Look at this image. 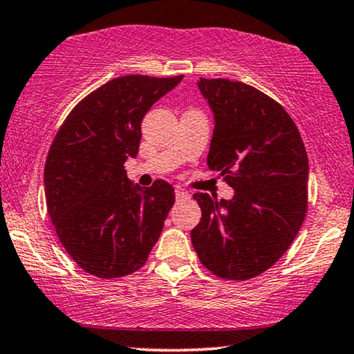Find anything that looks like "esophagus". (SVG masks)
I'll use <instances>...</instances> for the list:
<instances>
[{"mask_svg": "<svg viewBox=\"0 0 354 354\" xmlns=\"http://www.w3.org/2000/svg\"><path fill=\"white\" fill-rule=\"evenodd\" d=\"M174 194H176V199H187V197H189V194H187V192L181 191V189L174 191Z\"/></svg>", "mask_w": 354, "mask_h": 354, "instance_id": "obj_1", "label": "esophagus"}]
</instances>
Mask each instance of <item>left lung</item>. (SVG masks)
Returning a JSON list of instances; mask_svg holds the SVG:
<instances>
[{
  "mask_svg": "<svg viewBox=\"0 0 354 354\" xmlns=\"http://www.w3.org/2000/svg\"><path fill=\"white\" fill-rule=\"evenodd\" d=\"M197 87L215 122L207 165L234 196H192L202 218L191 241L212 273L249 280L283 256L303 225L308 153L288 113L266 93L228 79L201 77Z\"/></svg>",
  "mask_w": 354,
  "mask_h": 354,
  "instance_id": "8db88e82",
  "label": "left lung"
}]
</instances>
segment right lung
<instances>
[{
  "instance_id": "obj_1",
  "label": "right lung",
  "mask_w": 354,
  "mask_h": 354,
  "mask_svg": "<svg viewBox=\"0 0 354 354\" xmlns=\"http://www.w3.org/2000/svg\"><path fill=\"white\" fill-rule=\"evenodd\" d=\"M183 77L136 74L103 84L73 108L51 144L46 209L66 252L98 279L139 270L174 204L171 185H133L124 162L139 152L145 113Z\"/></svg>"
}]
</instances>
